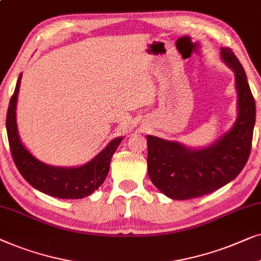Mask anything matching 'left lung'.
<instances>
[{"label":"left lung","instance_id":"8db88e82","mask_svg":"<svg viewBox=\"0 0 261 261\" xmlns=\"http://www.w3.org/2000/svg\"><path fill=\"white\" fill-rule=\"evenodd\" d=\"M221 57L234 71L238 92V118L230 130L199 149L147 136L149 178L172 199H192L214 192L234 180L248 161L255 124L254 98L234 52L221 47Z\"/></svg>","mask_w":261,"mask_h":261}]
</instances>
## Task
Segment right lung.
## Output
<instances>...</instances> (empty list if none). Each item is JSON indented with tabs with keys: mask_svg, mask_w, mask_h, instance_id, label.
I'll return each mask as SVG.
<instances>
[{
	"mask_svg": "<svg viewBox=\"0 0 261 261\" xmlns=\"http://www.w3.org/2000/svg\"><path fill=\"white\" fill-rule=\"evenodd\" d=\"M21 76L22 74H20L17 79L6 120L10 152L16 168L31 186L51 197L80 199L90 196L105 181L110 171L111 159L123 137L114 138L95 158L82 166L56 167L39 161L22 144L17 131L16 102Z\"/></svg>",
	"mask_w": 261,
	"mask_h": 261,
	"instance_id": "obj_1",
	"label": "right lung"
}]
</instances>
